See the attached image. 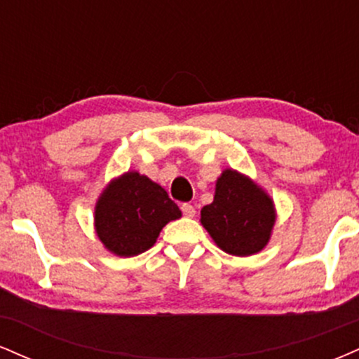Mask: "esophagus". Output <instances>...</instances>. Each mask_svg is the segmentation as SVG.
Masks as SVG:
<instances>
[{"mask_svg":"<svg viewBox=\"0 0 359 359\" xmlns=\"http://www.w3.org/2000/svg\"><path fill=\"white\" fill-rule=\"evenodd\" d=\"M180 209H182L184 216H187V217H194V216H196V209H194L192 204L184 203L182 205H180Z\"/></svg>","mask_w":359,"mask_h":359,"instance_id":"34e87169","label":"esophagus"}]
</instances>
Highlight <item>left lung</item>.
Instances as JSON below:
<instances>
[{"label":"left lung","instance_id":"obj_1","mask_svg":"<svg viewBox=\"0 0 359 359\" xmlns=\"http://www.w3.org/2000/svg\"><path fill=\"white\" fill-rule=\"evenodd\" d=\"M201 222L217 246L234 257H250L266 246L275 224L271 197L250 177L226 168L216 182Z\"/></svg>","mask_w":359,"mask_h":359}]
</instances>
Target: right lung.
Wrapping results in <instances>:
<instances>
[{
	"instance_id": "1",
	"label": "right lung",
	"mask_w": 359,
	"mask_h": 359,
	"mask_svg": "<svg viewBox=\"0 0 359 359\" xmlns=\"http://www.w3.org/2000/svg\"><path fill=\"white\" fill-rule=\"evenodd\" d=\"M180 216L165 189L147 175L126 172L102 191L94 226L106 250L118 257H135L151 248L163 226Z\"/></svg>"
}]
</instances>
